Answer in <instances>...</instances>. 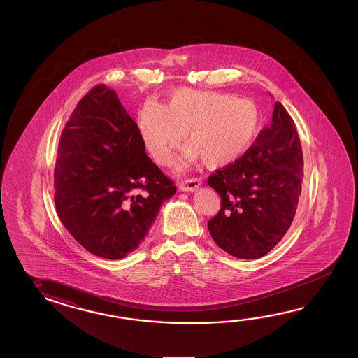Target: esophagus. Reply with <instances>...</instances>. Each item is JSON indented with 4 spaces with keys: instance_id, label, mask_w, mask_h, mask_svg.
Listing matches in <instances>:
<instances>
[{
    "instance_id": "obj_1",
    "label": "esophagus",
    "mask_w": 358,
    "mask_h": 358,
    "mask_svg": "<svg viewBox=\"0 0 358 358\" xmlns=\"http://www.w3.org/2000/svg\"><path fill=\"white\" fill-rule=\"evenodd\" d=\"M200 186H201L200 178H189V180H185V181L180 183V190L195 191L197 190Z\"/></svg>"
}]
</instances>
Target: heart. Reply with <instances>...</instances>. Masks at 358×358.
Here are the masks:
<instances>
[{"label":"heart","instance_id":"1","mask_svg":"<svg viewBox=\"0 0 358 358\" xmlns=\"http://www.w3.org/2000/svg\"><path fill=\"white\" fill-rule=\"evenodd\" d=\"M139 132L154 161L168 164L186 136L180 166L201 158L208 167L240 161L255 141L262 113L248 99L218 92L177 89L168 106L149 101L139 115Z\"/></svg>","mask_w":358,"mask_h":358}]
</instances>
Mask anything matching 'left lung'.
<instances>
[{"mask_svg": "<svg viewBox=\"0 0 358 358\" xmlns=\"http://www.w3.org/2000/svg\"><path fill=\"white\" fill-rule=\"evenodd\" d=\"M303 154L292 117L277 102L269 127L240 161L208 178L220 210L208 222L219 248L238 259H259L277 246L299 206Z\"/></svg>", "mask_w": 358, "mask_h": 358, "instance_id": "1", "label": "left lung"}]
</instances>
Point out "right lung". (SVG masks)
<instances>
[{
  "instance_id": "right-lung-1",
  "label": "right lung",
  "mask_w": 358,
  "mask_h": 358,
  "mask_svg": "<svg viewBox=\"0 0 358 358\" xmlns=\"http://www.w3.org/2000/svg\"><path fill=\"white\" fill-rule=\"evenodd\" d=\"M176 186L146 155L139 127L104 84L84 95L61 134L55 167L59 220L90 254L139 248Z\"/></svg>"
}]
</instances>
